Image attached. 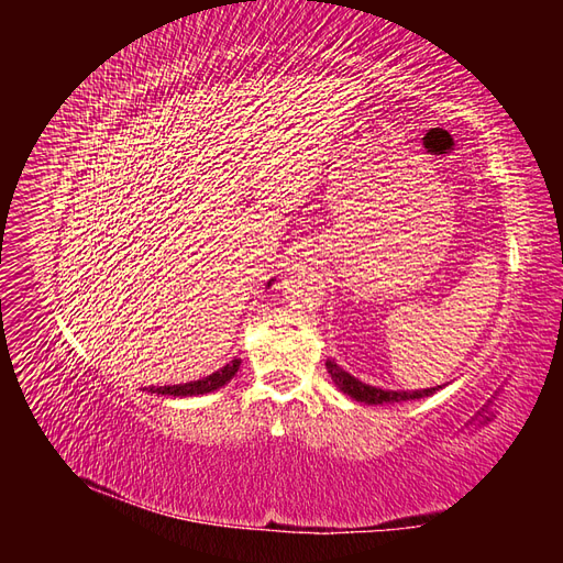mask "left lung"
I'll return each instance as SVG.
<instances>
[{"label": "left lung", "mask_w": 563, "mask_h": 563, "mask_svg": "<svg viewBox=\"0 0 563 563\" xmlns=\"http://www.w3.org/2000/svg\"><path fill=\"white\" fill-rule=\"evenodd\" d=\"M327 371L333 380V385L343 391V395L352 397L354 401H362L368 406H378V404H401V401H411V399H422V397H432L437 389H441L444 385L437 387H428V389H383V387H373L368 383H362L360 378H354L352 373L340 368L333 360H327Z\"/></svg>", "instance_id": "left-lung-1"}]
</instances>
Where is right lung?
<instances>
[{
    "mask_svg": "<svg viewBox=\"0 0 563 563\" xmlns=\"http://www.w3.org/2000/svg\"><path fill=\"white\" fill-rule=\"evenodd\" d=\"M272 282H275V279H269L267 286H272ZM240 366H242V360H236V356H234L230 364H225L223 368H218L216 373H211V376L201 378V380L183 383V385H164V387H143V389H147L150 395H166V397L209 395V391H216V389H220L223 385H228L236 376V371H240Z\"/></svg>",
    "mask_w": 563,
    "mask_h": 563,
    "instance_id": "right-lung-1",
    "label": "right lung"
}]
</instances>
